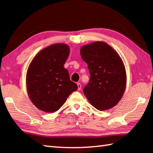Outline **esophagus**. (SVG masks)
Masks as SVG:
<instances>
[{
  "label": "esophagus",
  "instance_id": "1",
  "mask_svg": "<svg viewBox=\"0 0 153 153\" xmlns=\"http://www.w3.org/2000/svg\"><path fill=\"white\" fill-rule=\"evenodd\" d=\"M77 89H78V90H81V89H82V85L79 83H77Z\"/></svg>",
  "mask_w": 153,
  "mask_h": 153
}]
</instances>
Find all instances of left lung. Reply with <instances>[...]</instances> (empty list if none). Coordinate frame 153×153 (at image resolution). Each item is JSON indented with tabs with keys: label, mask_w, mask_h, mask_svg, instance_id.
<instances>
[{
	"label": "left lung",
	"mask_w": 153,
	"mask_h": 153,
	"mask_svg": "<svg viewBox=\"0 0 153 153\" xmlns=\"http://www.w3.org/2000/svg\"><path fill=\"white\" fill-rule=\"evenodd\" d=\"M80 54L88 65L91 78L83 93L99 110L113 108L122 98L126 87L124 64L118 53L102 41L83 45Z\"/></svg>",
	"instance_id": "8db88e82"
}]
</instances>
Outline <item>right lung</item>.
<instances>
[{"instance_id":"add662e5","label":"right lung","mask_w":153,"mask_h":153,"mask_svg":"<svg viewBox=\"0 0 153 153\" xmlns=\"http://www.w3.org/2000/svg\"><path fill=\"white\" fill-rule=\"evenodd\" d=\"M70 54L66 44L51 45L35 55L28 67L26 87L32 103L45 112H54L77 89L64 68Z\"/></svg>"}]
</instances>
